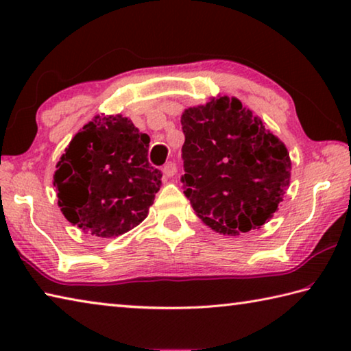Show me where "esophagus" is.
I'll list each match as a JSON object with an SVG mask.
<instances>
[{
	"label": "esophagus",
	"instance_id": "obj_1",
	"mask_svg": "<svg viewBox=\"0 0 351 351\" xmlns=\"http://www.w3.org/2000/svg\"><path fill=\"white\" fill-rule=\"evenodd\" d=\"M176 164L173 162V161H169L167 164L164 165L162 167V171H164V176H167V178H171V176H175L176 175Z\"/></svg>",
	"mask_w": 351,
	"mask_h": 351
}]
</instances>
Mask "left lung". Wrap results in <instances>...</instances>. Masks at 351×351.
Wrapping results in <instances>:
<instances>
[{
    "label": "left lung",
    "instance_id": "1",
    "mask_svg": "<svg viewBox=\"0 0 351 351\" xmlns=\"http://www.w3.org/2000/svg\"><path fill=\"white\" fill-rule=\"evenodd\" d=\"M184 195L219 234L258 229L289 186V153L239 99L219 97L181 117Z\"/></svg>",
    "mask_w": 351,
    "mask_h": 351
}]
</instances>
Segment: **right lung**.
<instances>
[{"mask_svg": "<svg viewBox=\"0 0 351 351\" xmlns=\"http://www.w3.org/2000/svg\"><path fill=\"white\" fill-rule=\"evenodd\" d=\"M150 136L128 117L96 116L57 164L58 206L69 223L110 239L144 221L162 173L148 162Z\"/></svg>", "mask_w": 351, "mask_h": 351, "instance_id": "right-lung-1", "label": "right lung"}]
</instances>
